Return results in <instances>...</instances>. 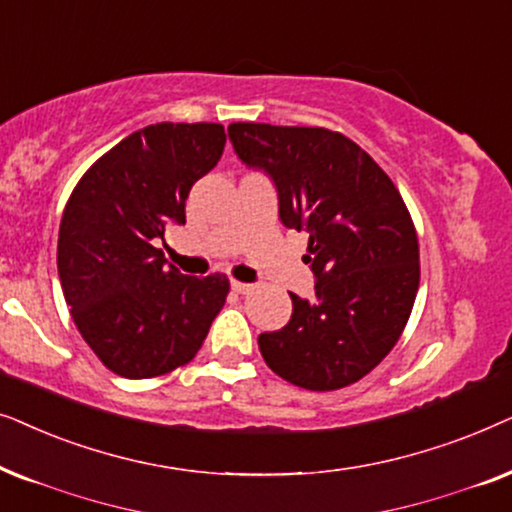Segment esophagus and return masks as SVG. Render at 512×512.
<instances>
[{
  "mask_svg": "<svg viewBox=\"0 0 512 512\" xmlns=\"http://www.w3.org/2000/svg\"><path fill=\"white\" fill-rule=\"evenodd\" d=\"M231 290L238 292V295H245V292L252 290L250 283H241V281H231Z\"/></svg>",
  "mask_w": 512,
  "mask_h": 512,
  "instance_id": "34e87169",
  "label": "esophagus"
}]
</instances>
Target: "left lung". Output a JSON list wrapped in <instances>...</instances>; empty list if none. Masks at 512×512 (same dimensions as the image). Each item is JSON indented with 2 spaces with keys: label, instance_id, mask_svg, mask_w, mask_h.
<instances>
[{
  "label": "left lung",
  "instance_id": "1",
  "mask_svg": "<svg viewBox=\"0 0 512 512\" xmlns=\"http://www.w3.org/2000/svg\"><path fill=\"white\" fill-rule=\"evenodd\" d=\"M245 166L274 182L278 217L309 231L316 297L290 292L288 325L257 337L290 384L335 391L388 356L419 290V243L403 196L356 142L327 128L231 124Z\"/></svg>",
  "mask_w": 512,
  "mask_h": 512
}]
</instances>
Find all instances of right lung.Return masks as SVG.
Masks as SVG:
<instances>
[{"mask_svg": "<svg viewBox=\"0 0 512 512\" xmlns=\"http://www.w3.org/2000/svg\"><path fill=\"white\" fill-rule=\"evenodd\" d=\"M220 124H154L102 154L67 201L58 276L74 325L102 365L149 379L189 363L224 306V274L185 276L154 248L185 224L196 180L224 152Z\"/></svg>", "mask_w": 512, "mask_h": 512, "instance_id": "right-lung-1", "label": "right lung"}]
</instances>
